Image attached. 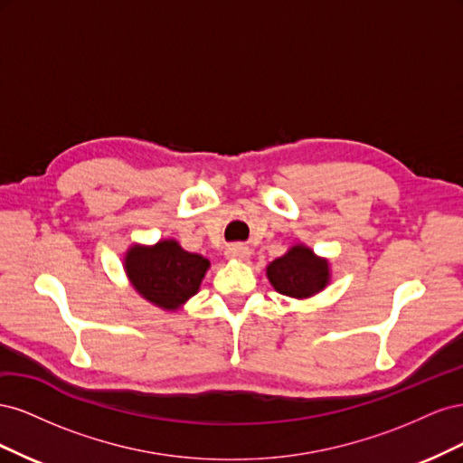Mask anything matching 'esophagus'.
<instances>
[{
  "label": "esophagus",
  "instance_id": "obj_1",
  "mask_svg": "<svg viewBox=\"0 0 463 463\" xmlns=\"http://www.w3.org/2000/svg\"><path fill=\"white\" fill-rule=\"evenodd\" d=\"M250 255V249L243 243H233L226 249V257L232 260H247Z\"/></svg>",
  "mask_w": 463,
  "mask_h": 463
}]
</instances>
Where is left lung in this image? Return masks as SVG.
Here are the masks:
<instances>
[{"label": "left lung", "instance_id": "8db88e82", "mask_svg": "<svg viewBox=\"0 0 463 463\" xmlns=\"http://www.w3.org/2000/svg\"><path fill=\"white\" fill-rule=\"evenodd\" d=\"M274 289L293 299L313 298L330 282V264L320 259L313 249L305 245H293L286 255L266 266Z\"/></svg>", "mask_w": 463, "mask_h": 463}]
</instances>
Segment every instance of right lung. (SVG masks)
I'll use <instances>...</instances> for the list:
<instances>
[{
  "instance_id": "add662e5",
  "label": "right lung",
  "mask_w": 463,
  "mask_h": 463,
  "mask_svg": "<svg viewBox=\"0 0 463 463\" xmlns=\"http://www.w3.org/2000/svg\"><path fill=\"white\" fill-rule=\"evenodd\" d=\"M123 266L131 286L146 301L164 311H177L199 291L210 262L181 249L175 240H162L150 247H129Z\"/></svg>"
}]
</instances>
